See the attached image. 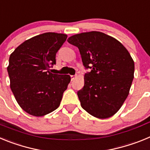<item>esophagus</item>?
Wrapping results in <instances>:
<instances>
[{"label": "esophagus", "mask_w": 150, "mask_h": 150, "mask_svg": "<svg viewBox=\"0 0 150 150\" xmlns=\"http://www.w3.org/2000/svg\"><path fill=\"white\" fill-rule=\"evenodd\" d=\"M76 75H71V80H72V81L76 79Z\"/></svg>", "instance_id": "34e87169"}]
</instances>
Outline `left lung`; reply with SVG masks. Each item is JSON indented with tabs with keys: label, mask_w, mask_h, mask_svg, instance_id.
Instances as JSON below:
<instances>
[{
	"label": "left lung",
	"mask_w": 150,
	"mask_h": 150,
	"mask_svg": "<svg viewBox=\"0 0 150 150\" xmlns=\"http://www.w3.org/2000/svg\"><path fill=\"white\" fill-rule=\"evenodd\" d=\"M67 42L79 49L83 65L91 69L77 92L81 107L99 119L113 116L127 98L134 79V63L128 51L99 31L75 34Z\"/></svg>",
	"instance_id": "obj_1"
}]
</instances>
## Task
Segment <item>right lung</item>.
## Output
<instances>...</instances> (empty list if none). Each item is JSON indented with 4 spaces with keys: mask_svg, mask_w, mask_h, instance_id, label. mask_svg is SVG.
I'll list each match as a JSON object with an SVG mask.
<instances>
[{
    "mask_svg": "<svg viewBox=\"0 0 150 150\" xmlns=\"http://www.w3.org/2000/svg\"><path fill=\"white\" fill-rule=\"evenodd\" d=\"M67 36L48 32L27 40L14 50L7 72L10 88L18 104L34 116L48 114L59 107L69 75L52 74L57 52Z\"/></svg>",
    "mask_w": 150,
    "mask_h": 150,
    "instance_id": "1",
    "label": "right lung"
}]
</instances>
